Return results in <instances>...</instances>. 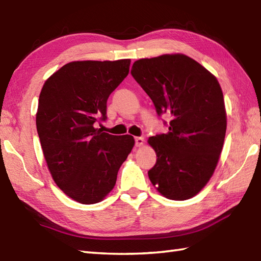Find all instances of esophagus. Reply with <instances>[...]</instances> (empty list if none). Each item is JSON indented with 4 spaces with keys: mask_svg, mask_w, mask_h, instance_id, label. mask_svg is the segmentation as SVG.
I'll list each match as a JSON object with an SVG mask.
<instances>
[{
    "mask_svg": "<svg viewBox=\"0 0 261 261\" xmlns=\"http://www.w3.org/2000/svg\"><path fill=\"white\" fill-rule=\"evenodd\" d=\"M135 141H136L137 147H141V146H143V143H145V139H143L142 137H136Z\"/></svg>",
    "mask_w": 261,
    "mask_h": 261,
    "instance_id": "34e87169",
    "label": "esophagus"
}]
</instances>
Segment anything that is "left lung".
<instances>
[{"label": "left lung", "instance_id": "1", "mask_svg": "<svg viewBox=\"0 0 261 261\" xmlns=\"http://www.w3.org/2000/svg\"><path fill=\"white\" fill-rule=\"evenodd\" d=\"M131 75L158 115H170L167 134L148 140L157 154L149 179L169 199L195 196L212 177L224 142L226 113L218 80L181 54L137 60Z\"/></svg>", "mask_w": 261, "mask_h": 261}]
</instances>
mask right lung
Instances as JSON below:
<instances>
[{"label":"right lung","mask_w":261,"mask_h":261,"mask_svg":"<svg viewBox=\"0 0 261 261\" xmlns=\"http://www.w3.org/2000/svg\"><path fill=\"white\" fill-rule=\"evenodd\" d=\"M130 59L66 64L39 96L37 131L49 171L66 195L82 204L101 202L135 146L132 136L94 127L107 120V102L129 74Z\"/></svg>","instance_id":"right-lung-1"}]
</instances>
